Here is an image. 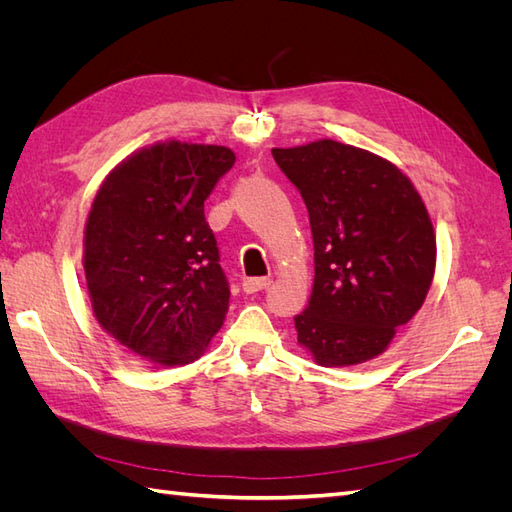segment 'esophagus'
Instances as JSON below:
<instances>
[{
	"label": "esophagus",
	"instance_id": "obj_1",
	"mask_svg": "<svg viewBox=\"0 0 512 512\" xmlns=\"http://www.w3.org/2000/svg\"><path fill=\"white\" fill-rule=\"evenodd\" d=\"M269 284H271L269 277H247V280H243L241 286H243V292L254 294L258 290H265Z\"/></svg>",
	"mask_w": 512,
	"mask_h": 512
}]
</instances>
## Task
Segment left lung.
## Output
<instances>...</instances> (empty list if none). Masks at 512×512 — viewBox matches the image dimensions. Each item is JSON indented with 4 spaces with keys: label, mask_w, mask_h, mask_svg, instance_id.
Returning <instances> with one entry per match:
<instances>
[{
    "label": "left lung",
    "mask_w": 512,
    "mask_h": 512,
    "mask_svg": "<svg viewBox=\"0 0 512 512\" xmlns=\"http://www.w3.org/2000/svg\"><path fill=\"white\" fill-rule=\"evenodd\" d=\"M314 237V288L294 316L318 365L365 363L421 309L436 269L429 213L397 166L337 141L273 149Z\"/></svg>",
    "instance_id": "8db88e82"
}]
</instances>
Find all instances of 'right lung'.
<instances>
[{"label":"right lung","mask_w":512,"mask_h":512,"mask_svg":"<svg viewBox=\"0 0 512 512\" xmlns=\"http://www.w3.org/2000/svg\"><path fill=\"white\" fill-rule=\"evenodd\" d=\"M235 164L218 145L168 141L106 177L85 228V277L100 327L160 365L198 359L230 286L205 200Z\"/></svg>","instance_id":"right-lung-1"}]
</instances>
